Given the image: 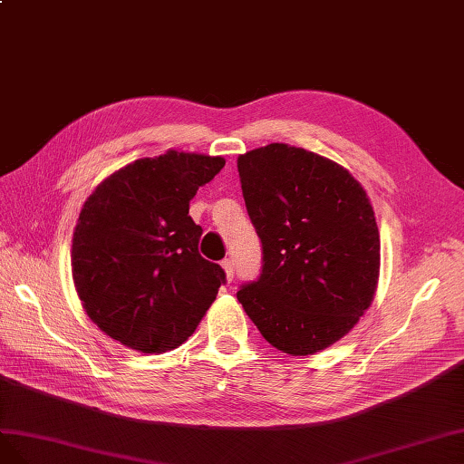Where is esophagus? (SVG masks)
I'll list each match as a JSON object with an SVG mask.
<instances>
[{"label":"esophagus","mask_w":464,"mask_h":464,"mask_svg":"<svg viewBox=\"0 0 464 464\" xmlns=\"http://www.w3.org/2000/svg\"><path fill=\"white\" fill-rule=\"evenodd\" d=\"M221 266H223L225 274H227V280L231 282L233 276H235V264H233V260H231V258H225V260L221 262Z\"/></svg>","instance_id":"34e87169"}]
</instances>
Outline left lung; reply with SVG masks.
Masks as SVG:
<instances>
[{
  "instance_id": "left-lung-1",
  "label": "left lung",
  "mask_w": 464,
  "mask_h": 464,
  "mask_svg": "<svg viewBox=\"0 0 464 464\" xmlns=\"http://www.w3.org/2000/svg\"><path fill=\"white\" fill-rule=\"evenodd\" d=\"M237 167L262 243L258 280L237 299L274 348L321 352L373 301L381 241L372 202L346 169L287 143L246 151Z\"/></svg>"
}]
</instances>
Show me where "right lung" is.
<instances>
[{"label":"right lung","instance_id":"1","mask_svg":"<svg viewBox=\"0 0 464 464\" xmlns=\"http://www.w3.org/2000/svg\"><path fill=\"white\" fill-rule=\"evenodd\" d=\"M223 165V157L169 150L116 170L87 198L73 231L72 274L104 334L163 353L194 333L225 272L198 253L202 227L188 209Z\"/></svg>","mask_w":464,"mask_h":464}]
</instances>
